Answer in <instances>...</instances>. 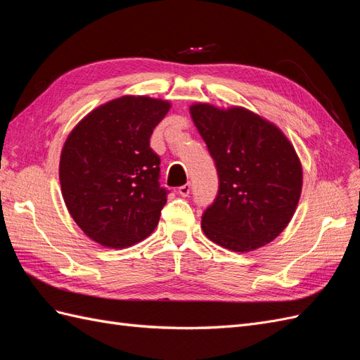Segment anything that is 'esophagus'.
I'll return each mask as SVG.
<instances>
[{"label":"esophagus","instance_id":"1","mask_svg":"<svg viewBox=\"0 0 360 360\" xmlns=\"http://www.w3.org/2000/svg\"><path fill=\"white\" fill-rule=\"evenodd\" d=\"M189 193H191V183H188V184H183V186H180V188H179V195H181L183 198L189 197Z\"/></svg>","mask_w":360,"mask_h":360}]
</instances>
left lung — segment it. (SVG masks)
Listing matches in <instances>:
<instances>
[{
	"mask_svg": "<svg viewBox=\"0 0 360 360\" xmlns=\"http://www.w3.org/2000/svg\"><path fill=\"white\" fill-rule=\"evenodd\" d=\"M191 115L214 160L219 188L201 216L212 242L248 252L276 238L302 192L300 160L281 130L245 108L197 103Z\"/></svg>",
	"mask_w": 360,
	"mask_h": 360,
	"instance_id": "obj_1",
	"label": "left lung"
}]
</instances>
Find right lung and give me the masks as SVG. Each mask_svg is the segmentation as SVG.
<instances>
[{"label":"right lung","mask_w":360,"mask_h":360,"mask_svg":"<svg viewBox=\"0 0 360 360\" xmlns=\"http://www.w3.org/2000/svg\"><path fill=\"white\" fill-rule=\"evenodd\" d=\"M169 108L165 101L123 96L96 108L64 143L63 198L94 242L122 249L158 226L169 192L159 183L160 158L150 136Z\"/></svg>","instance_id":"obj_1"}]
</instances>
